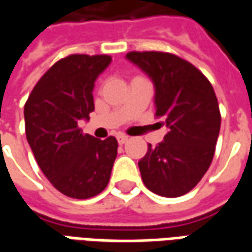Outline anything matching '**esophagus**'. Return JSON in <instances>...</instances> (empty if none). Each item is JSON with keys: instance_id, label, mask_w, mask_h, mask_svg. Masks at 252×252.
I'll return each mask as SVG.
<instances>
[{"instance_id": "esophagus-1", "label": "esophagus", "mask_w": 252, "mask_h": 252, "mask_svg": "<svg viewBox=\"0 0 252 252\" xmlns=\"http://www.w3.org/2000/svg\"><path fill=\"white\" fill-rule=\"evenodd\" d=\"M126 140H128V136H126V135H117V142H119V144H124Z\"/></svg>"}]
</instances>
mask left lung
<instances>
[{
  "mask_svg": "<svg viewBox=\"0 0 252 252\" xmlns=\"http://www.w3.org/2000/svg\"><path fill=\"white\" fill-rule=\"evenodd\" d=\"M126 58L153 81L155 116L167 128L163 140L150 144L139 160L143 182L163 197L186 194L215 155L221 123L215 90L198 68L173 54L132 51Z\"/></svg>",
  "mask_w": 252,
  "mask_h": 252,
  "instance_id": "obj_1",
  "label": "left lung"
}]
</instances>
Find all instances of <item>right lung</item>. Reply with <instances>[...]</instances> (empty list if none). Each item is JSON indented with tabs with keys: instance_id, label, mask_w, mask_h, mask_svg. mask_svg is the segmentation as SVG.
Instances as JSON below:
<instances>
[{
	"instance_id": "1",
	"label": "right lung",
	"mask_w": 252,
	"mask_h": 252,
	"mask_svg": "<svg viewBox=\"0 0 252 252\" xmlns=\"http://www.w3.org/2000/svg\"><path fill=\"white\" fill-rule=\"evenodd\" d=\"M110 62L108 55L61 59L25 102V133L36 162L54 188L71 198L99 194L117 157L116 137L95 139L78 126L94 110V82Z\"/></svg>"
}]
</instances>
